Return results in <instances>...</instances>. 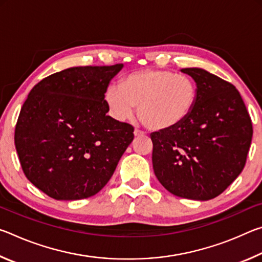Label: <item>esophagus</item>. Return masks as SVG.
Segmentation results:
<instances>
[{
	"instance_id": "34e87169",
	"label": "esophagus",
	"mask_w": 262,
	"mask_h": 262,
	"mask_svg": "<svg viewBox=\"0 0 262 262\" xmlns=\"http://www.w3.org/2000/svg\"><path fill=\"white\" fill-rule=\"evenodd\" d=\"M134 135H135V137L143 136V135H144V133L142 132V130H140V129H135V130H134Z\"/></svg>"
}]
</instances>
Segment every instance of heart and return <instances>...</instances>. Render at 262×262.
<instances>
[{"instance_id": "obj_1", "label": "heart", "mask_w": 262, "mask_h": 262, "mask_svg": "<svg viewBox=\"0 0 262 262\" xmlns=\"http://www.w3.org/2000/svg\"><path fill=\"white\" fill-rule=\"evenodd\" d=\"M199 88L187 75L164 69H142L126 75L120 85L110 84L104 101L118 121L132 117L137 106L149 129L171 130L184 123L196 106Z\"/></svg>"}]
</instances>
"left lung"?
<instances>
[{"mask_svg": "<svg viewBox=\"0 0 262 262\" xmlns=\"http://www.w3.org/2000/svg\"><path fill=\"white\" fill-rule=\"evenodd\" d=\"M198 84L192 114L171 130L152 133V166L177 196L207 201L241 174L253 128L242 96L231 83L202 68H184Z\"/></svg>", "mask_w": 262, "mask_h": 262, "instance_id": "left-lung-1", "label": "left lung"}]
</instances>
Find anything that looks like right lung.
<instances>
[{
  "instance_id": "right-lung-1",
  "label": "right lung",
  "mask_w": 262,
  "mask_h": 262,
  "mask_svg": "<svg viewBox=\"0 0 262 262\" xmlns=\"http://www.w3.org/2000/svg\"><path fill=\"white\" fill-rule=\"evenodd\" d=\"M122 63L73 67L43 78L20 110L15 145L24 173L55 200H81L108 183L134 128L111 118L104 94Z\"/></svg>"
}]
</instances>
